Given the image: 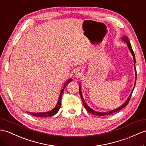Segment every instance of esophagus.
Instances as JSON below:
<instances>
[{
	"label": "esophagus",
	"mask_w": 146,
	"mask_h": 146,
	"mask_svg": "<svg viewBox=\"0 0 146 146\" xmlns=\"http://www.w3.org/2000/svg\"><path fill=\"white\" fill-rule=\"evenodd\" d=\"M82 74V71H81L80 69H78L76 72V75L77 76H80Z\"/></svg>",
	"instance_id": "34e87169"
}]
</instances>
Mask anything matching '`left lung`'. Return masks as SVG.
Segmentation results:
<instances>
[{"mask_svg": "<svg viewBox=\"0 0 146 146\" xmlns=\"http://www.w3.org/2000/svg\"><path fill=\"white\" fill-rule=\"evenodd\" d=\"M122 40L124 42H126V43L127 44V47H128V49L130 51L131 54H132V56H133V59H134V70H135V82H134V88L132 90V92H131V94L129 95V96L128 97V98H127V100L124 102V103L123 104H122V105H121L119 107L117 108L115 110H111V111H105V112H100V111H95V110H94L93 109H92L91 108H90L89 106H88L86 103H85V102L84 101V99L83 98V96H82V90H81V85L80 84H79V92H80V98L82 99V101L83 102V104H84V106L85 108L86 109L87 111L88 112L91 113V114L92 115H96V116H104V115H111L113 114V113H114L115 112H117L119 111V110H121L122 108H123L124 107H125V106L128 104V103L130 100L131 99V95H132V94H133V92L134 90V87H135V85H136V77H137V74H136V67H135V63H136V59H135V55H134V53L133 52V50L132 49V47H131V43L129 42V40H128V38H127L126 36H125V35H124V36L122 37Z\"/></svg>", "mask_w": 146, "mask_h": 146, "instance_id": "left-lung-1", "label": "left lung"}]
</instances>
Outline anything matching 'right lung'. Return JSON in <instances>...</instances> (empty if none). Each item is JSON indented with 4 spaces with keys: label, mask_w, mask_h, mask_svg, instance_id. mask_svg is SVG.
<instances>
[{
    "label": "right lung",
    "mask_w": 146,
    "mask_h": 146,
    "mask_svg": "<svg viewBox=\"0 0 146 146\" xmlns=\"http://www.w3.org/2000/svg\"><path fill=\"white\" fill-rule=\"evenodd\" d=\"M72 81V79H69L67 80L64 84V87H62V89L61 90V92H60L59 97L58 98V103H57V104H56L55 107L52 110H51V111H49L47 112H43V113H31V112H28V111H27V113H28L29 114H30L31 115L35 116H37V117H49V116H54V115H56V113L58 112L60 108H61L62 95L64 90V88L66 87V85Z\"/></svg>",
    "instance_id": "right-lung-1"
}]
</instances>
